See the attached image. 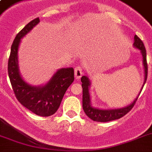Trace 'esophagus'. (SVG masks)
<instances>
[{
    "label": "esophagus",
    "instance_id": "esophagus-1",
    "mask_svg": "<svg viewBox=\"0 0 152 152\" xmlns=\"http://www.w3.org/2000/svg\"><path fill=\"white\" fill-rule=\"evenodd\" d=\"M82 75H83L82 68L80 66H76L75 68V77H76V80H80Z\"/></svg>",
    "mask_w": 152,
    "mask_h": 152
}]
</instances>
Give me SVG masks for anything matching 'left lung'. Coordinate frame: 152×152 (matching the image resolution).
Instances as JSON below:
<instances>
[{"mask_svg": "<svg viewBox=\"0 0 152 152\" xmlns=\"http://www.w3.org/2000/svg\"><path fill=\"white\" fill-rule=\"evenodd\" d=\"M133 46L135 48L138 49L140 50L142 57H143V64L144 69V83L142 86V88L140 91L139 95L132 103L127 106H125L123 108L118 109H110V110H101V109L95 108L91 106V96L89 92V88L91 86V81L88 76H83L81 77V82H82V88H83V109L85 112L86 115L91 120L95 121H99V122H106L110 121L119 119L125 116L126 113L129 112L132 108L134 106L137 99L139 97L140 94L141 92L142 89L144 88V84L146 83L147 76H148V64H147V53L146 50L144 47L143 42L140 40L137 35L134 36V43Z\"/></svg>", "mask_w": 152, "mask_h": 152, "instance_id": "left-lung-1", "label": "left lung"}]
</instances>
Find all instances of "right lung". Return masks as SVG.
<instances>
[{"label": "right lung", "mask_w": 152, "mask_h": 152, "mask_svg": "<svg viewBox=\"0 0 152 152\" xmlns=\"http://www.w3.org/2000/svg\"><path fill=\"white\" fill-rule=\"evenodd\" d=\"M40 22L36 18L28 23L15 36L11 47L8 72L17 100L29 110L42 117H49L58 110L64 93L74 80L73 68L61 69L43 86H31L20 76L18 64V50L20 40Z\"/></svg>", "instance_id": "1"}]
</instances>
